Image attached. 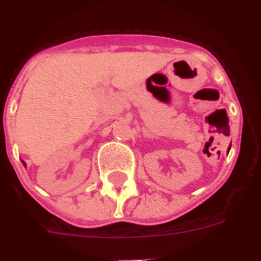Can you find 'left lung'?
Segmentation results:
<instances>
[{
  "instance_id": "8db88e82",
  "label": "left lung",
  "mask_w": 261,
  "mask_h": 261,
  "mask_svg": "<svg viewBox=\"0 0 261 261\" xmlns=\"http://www.w3.org/2000/svg\"><path fill=\"white\" fill-rule=\"evenodd\" d=\"M229 147H230V146H229Z\"/></svg>"
}]
</instances>
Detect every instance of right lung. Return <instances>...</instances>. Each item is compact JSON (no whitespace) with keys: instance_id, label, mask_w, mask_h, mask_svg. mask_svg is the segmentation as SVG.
<instances>
[{"instance_id":"add662e5","label":"right lung","mask_w":261,"mask_h":261,"mask_svg":"<svg viewBox=\"0 0 261 261\" xmlns=\"http://www.w3.org/2000/svg\"><path fill=\"white\" fill-rule=\"evenodd\" d=\"M22 164H24V166H25V162H24V161H22Z\"/></svg>"}]
</instances>
